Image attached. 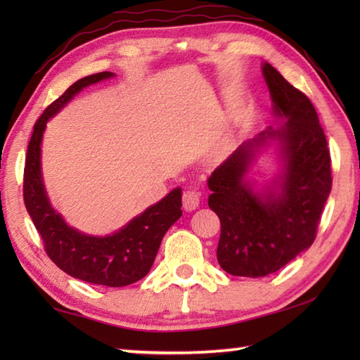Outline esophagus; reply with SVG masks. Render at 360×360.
I'll return each instance as SVG.
<instances>
[{"label": "esophagus", "mask_w": 360, "mask_h": 360, "mask_svg": "<svg viewBox=\"0 0 360 360\" xmlns=\"http://www.w3.org/2000/svg\"><path fill=\"white\" fill-rule=\"evenodd\" d=\"M182 205H184V210L186 211H193L197 210L200 206V195L198 192L192 191V188H187L182 193Z\"/></svg>", "instance_id": "obj_1"}]
</instances>
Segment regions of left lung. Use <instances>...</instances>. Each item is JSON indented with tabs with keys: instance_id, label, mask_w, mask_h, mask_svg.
I'll return each instance as SVG.
<instances>
[{
	"instance_id": "obj_1",
	"label": "left lung",
	"mask_w": 360,
	"mask_h": 360,
	"mask_svg": "<svg viewBox=\"0 0 360 360\" xmlns=\"http://www.w3.org/2000/svg\"><path fill=\"white\" fill-rule=\"evenodd\" d=\"M262 71L273 111L285 120L241 144L208 179V205L221 219L217 262L233 276H266L311 246L332 188L330 150L313 103L270 63ZM266 139L280 141L283 174L279 191L255 194L244 176Z\"/></svg>"
}]
</instances>
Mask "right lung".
Wrapping results in <instances>:
<instances>
[{
    "label": "right lung",
    "mask_w": 360,
    "mask_h": 360,
    "mask_svg": "<svg viewBox=\"0 0 360 360\" xmlns=\"http://www.w3.org/2000/svg\"><path fill=\"white\" fill-rule=\"evenodd\" d=\"M103 71L82 77L46 108L33 127L23 169V202L44 243V251L60 270L85 283L122 288L148 275L163 235L181 217V188L108 236H90L68 227L49 203L41 178V141L47 120L84 87L112 77Z\"/></svg>",
    "instance_id": "obj_1"
}]
</instances>
